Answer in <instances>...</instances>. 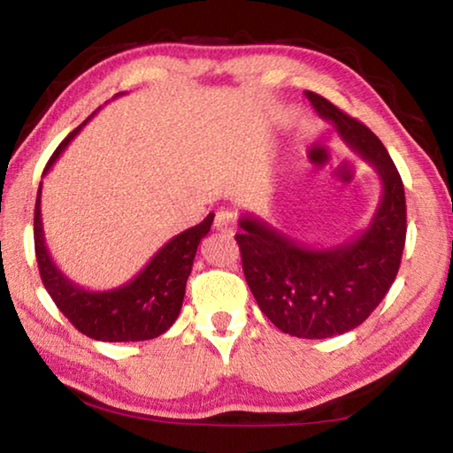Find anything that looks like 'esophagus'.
I'll use <instances>...</instances> for the list:
<instances>
[{
    "instance_id": "1",
    "label": "esophagus",
    "mask_w": 453,
    "mask_h": 453,
    "mask_svg": "<svg viewBox=\"0 0 453 453\" xmlns=\"http://www.w3.org/2000/svg\"><path fill=\"white\" fill-rule=\"evenodd\" d=\"M235 226H237V218L234 211L221 210L216 213V219H213V229H216V232L232 235L235 232Z\"/></svg>"
}]
</instances>
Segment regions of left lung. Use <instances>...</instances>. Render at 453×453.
I'll list each match as a JSON object with an SVG mask.
<instances>
[{"label":"left lung","instance_id":"left-lung-1","mask_svg":"<svg viewBox=\"0 0 453 453\" xmlns=\"http://www.w3.org/2000/svg\"><path fill=\"white\" fill-rule=\"evenodd\" d=\"M319 118L332 121L381 180L373 218L354 240L311 250L267 221L245 213L235 242L245 281L267 319L283 334L324 340L370 318L400 270L405 245V194L397 167L370 127L313 91H305Z\"/></svg>","mask_w":453,"mask_h":453}]
</instances>
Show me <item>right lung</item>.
<instances>
[{"label":"right lung","mask_w":453,"mask_h":453,"mask_svg":"<svg viewBox=\"0 0 453 453\" xmlns=\"http://www.w3.org/2000/svg\"><path fill=\"white\" fill-rule=\"evenodd\" d=\"M83 126L86 124L75 127L58 145L43 173L56 164L61 151ZM40 203L42 183L37 189L34 216L37 267H40L42 281L51 300L78 332L99 342H143L153 340L172 327L180 316L197 245L208 235L213 224V213L202 224L172 237L132 281L107 291H89L73 283L53 264L43 237Z\"/></svg>","instance_id":"right-lung-1"}]
</instances>
